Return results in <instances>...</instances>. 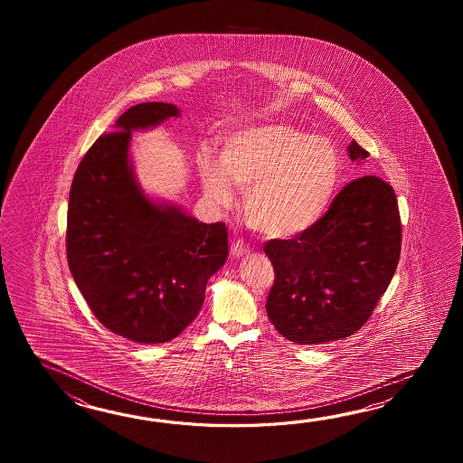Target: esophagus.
Masks as SVG:
<instances>
[{
    "label": "esophagus",
    "mask_w": 463,
    "mask_h": 463,
    "mask_svg": "<svg viewBox=\"0 0 463 463\" xmlns=\"http://www.w3.org/2000/svg\"><path fill=\"white\" fill-rule=\"evenodd\" d=\"M250 246L246 245L243 240H236L232 243V250H230V253L233 258H243V256L250 255Z\"/></svg>",
    "instance_id": "34e87169"
}]
</instances>
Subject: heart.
Segmentation results:
<instances>
[{"mask_svg":"<svg viewBox=\"0 0 463 463\" xmlns=\"http://www.w3.org/2000/svg\"><path fill=\"white\" fill-rule=\"evenodd\" d=\"M202 185L218 205L232 187L245 192L246 222L268 238H293L325 217L341 182L335 144L288 122H268L230 134L220 160L200 162Z\"/></svg>","mask_w":463,"mask_h":463,"instance_id":"obj_1","label":"heart"}]
</instances>
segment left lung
I'll return each mask as SVG.
<instances>
[{"label": "left lung", "instance_id": "obj_1", "mask_svg": "<svg viewBox=\"0 0 463 463\" xmlns=\"http://www.w3.org/2000/svg\"><path fill=\"white\" fill-rule=\"evenodd\" d=\"M349 157L369 152L355 140ZM402 225L393 188L364 175L335 195L315 227L289 240L266 241L275 283L266 313L296 345H323L359 331L392 279Z\"/></svg>", "mask_w": 463, "mask_h": 463}]
</instances>
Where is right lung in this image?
Here are the masks:
<instances>
[{
    "mask_svg": "<svg viewBox=\"0 0 463 463\" xmlns=\"http://www.w3.org/2000/svg\"><path fill=\"white\" fill-rule=\"evenodd\" d=\"M180 110L167 102L128 109L72 178L66 251L71 273L99 323L138 345L177 337L205 299L208 278L227 261L225 223H200L144 195L128 160L132 130Z\"/></svg>",
    "mask_w": 463,
    "mask_h": 463,
    "instance_id": "right-lung-1",
    "label": "right lung"
}]
</instances>
